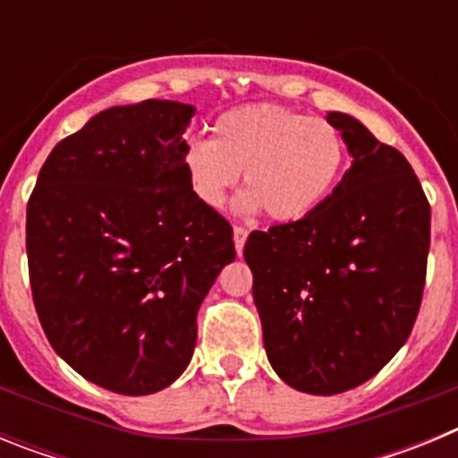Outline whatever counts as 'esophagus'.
I'll list each match as a JSON object with an SVG mask.
<instances>
[{"label":"esophagus","mask_w":458,"mask_h":458,"mask_svg":"<svg viewBox=\"0 0 458 458\" xmlns=\"http://www.w3.org/2000/svg\"><path fill=\"white\" fill-rule=\"evenodd\" d=\"M245 241H248V229L241 225L233 226V242H236V252L241 254L242 252V245H245Z\"/></svg>","instance_id":"1"}]
</instances>
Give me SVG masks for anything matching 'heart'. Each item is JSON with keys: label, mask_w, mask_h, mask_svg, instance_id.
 Here are the masks:
<instances>
[{"label": "heart", "mask_w": 458, "mask_h": 458, "mask_svg": "<svg viewBox=\"0 0 458 458\" xmlns=\"http://www.w3.org/2000/svg\"><path fill=\"white\" fill-rule=\"evenodd\" d=\"M181 160L194 197L208 208L225 206L242 172V213L264 208L270 220L293 222L330 197L346 147L327 119L248 105L217 116L213 140H190Z\"/></svg>", "instance_id": "obj_1"}]
</instances>
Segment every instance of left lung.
<instances>
[{
	"label": "left lung",
	"instance_id": "obj_1",
	"mask_svg": "<svg viewBox=\"0 0 458 458\" xmlns=\"http://www.w3.org/2000/svg\"><path fill=\"white\" fill-rule=\"evenodd\" d=\"M353 165L302 220L252 232L264 346L291 387L339 394L378 374L406 344L427 277L431 206L406 157L342 112Z\"/></svg>",
	"mask_w": 458,
	"mask_h": 458
}]
</instances>
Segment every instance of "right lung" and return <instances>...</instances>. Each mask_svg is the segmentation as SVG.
Listing matches in <instances>:
<instances>
[{"mask_svg": "<svg viewBox=\"0 0 458 458\" xmlns=\"http://www.w3.org/2000/svg\"><path fill=\"white\" fill-rule=\"evenodd\" d=\"M192 105L109 107L52 148L27 204L38 321L72 369L151 394L190 365L197 311L236 259L233 229L183 169Z\"/></svg>", "mask_w": 458, "mask_h": 458, "instance_id": "right-lung-1", "label": "right lung"}]
</instances>
